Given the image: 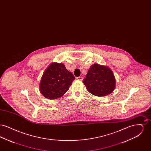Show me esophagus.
Returning a JSON list of instances; mask_svg holds the SVG:
<instances>
[{
    "label": "esophagus",
    "mask_w": 151,
    "mask_h": 151,
    "mask_svg": "<svg viewBox=\"0 0 151 151\" xmlns=\"http://www.w3.org/2000/svg\"><path fill=\"white\" fill-rule=\"evenodd\" d=\"M76 79L78 80H80V81H82L83 80V77H81V76H79V77H77L76 78Z\"/></svg>",
    "instance_id": "1"
}]
</instances>
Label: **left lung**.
Here are the masks:
<instances>
[{
    "instance_id": "obj_1",
    "label": "left lung",
    "mask_w": 151,
    "mask_h": 151,
    "mask_svg": "<svg viewBox=\"0 0 151 151\" xmlns=\"http://www.w3.org/2000/svg\"><path fill=\"white\" fill-rule=\"evenodd\" d=\"M83 83L89 93L96 96L111 93L115 88V79L112 71L106 66L92 65Z\"/></svg>"
}]
</instances>
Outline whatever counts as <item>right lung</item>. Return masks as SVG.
Instances as JSON below:
<instances>
[{
  "label": "right lung",
  "instance_id": "right-lung-1",
  "mask_svg": "<svg viewBox=\"0 0 151 151\" xmlns=\"http://www.w3.org/2000/svg\"><path fill=\"white\" fill-rule=\"evenodd\" d=\"M75 80L62 63H52L45 70L40 84V91L43 96L53 100L62 97Z\"/></svg>",
  "mask_w": 151,
  "mask_h": 151
}]
</instances>
